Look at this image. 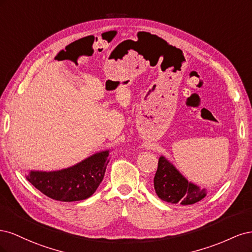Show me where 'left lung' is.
<instances>
[{"mask_svg": "<svg viewBox=\"0 0 252 252\" xmlns=\"http://www.w3.org/2000/svg\"><path fill=\"white\" fill-rule=\"evenodd\" d=\"M154 184L159 199L172 204L191 205L201 201L206 195L205 189L188 183L164 157L158 159Z\"/></svg>", "mask_w": 252, "mask_h": 252, "instance_id": "1", "label": "left lung"}]
</instances>
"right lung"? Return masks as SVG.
I'll return each mask as SVG.
<instances>
[{"mask_svg":"<svg viewBox=\"0 0 252 252\" xmlns=\"http://www.w3.org/2000/svg\"><path fill=\"white\" fill-rule=\"evenodd\" d=\"M108 156V151H102L67 169L32 171L26 179L52 200L82 201L93 195L101 184L109 162Z\"/></svg>","mask_w":252,"mask_h":252,"instance_id":"1","label":"right lung"}]
</instances>
